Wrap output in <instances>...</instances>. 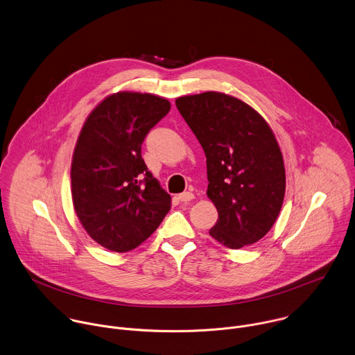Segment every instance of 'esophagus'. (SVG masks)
Returning a JSON list of instances; mask_svg holds the SVG:
<instances>
[{"label": "esophagus", "mask_w": 355, "mask_h": 355, "mask_svg": "<svg viewBox=\"0 0 355 355\" xmlns=\"http://www.w3.org/2000/svg\"><path fill=\"white\" fill-rule=\"evenodd\" d=\"M193 198H195V195H193L192 192H184V193H181V195L178 196V199H180L182 203H188V202H191Z\"/></svg>", "instance_id": "esophagus-1"}]
</instances>
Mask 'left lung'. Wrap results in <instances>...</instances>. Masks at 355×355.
Here are the masks:
<instances>
[{"mask_svg": "<svg viewBox=\"0 0 355 355\" xmlns=\"http://www.w3.org/2000/svg\"><path fill=\"white\" fill-rule=\"evenodd\" d=\"M207 163V196L218 211L209 234L230 249L259 242L277 221L286 188L277 138L252 106L216 91L175 99Z\"/></svg>", "mask_w": 355, "mask_h": 355, "instance_id": "obj_1", "label": "left lung"}]
</instances>
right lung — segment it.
<instances>
[{
  "instance_id": "right-lung-1",
  "label": "right lung",
  "mask_w": 355,
  "mask_h": 355,
  "mask_svg": "<svg viewBox=\"0 0 355 355\" xmlns=\"http://www.w3.org/2000/svg\"><path fill=\"white\" fill-rule=\"evenodd\" d=\"M166 98L121 91L106 96L87 117L71 160V199L87 234L124 253L145 242L171 207L153 178L141 145L170 110Z\"/></svg>"
}]
</instances>
